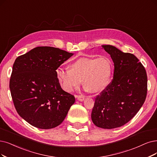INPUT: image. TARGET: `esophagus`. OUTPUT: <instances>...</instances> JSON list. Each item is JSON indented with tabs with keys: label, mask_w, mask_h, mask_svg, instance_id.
Segmentation results:
<instances>
[{
	"label": "esophagus",
	"mask_w": 157,
	"mask_h": 157,
	"mask_svg": "<svg viewBox=\"0 0 157 157\" xmlns=\"http://www.w3.org/2000/svg\"><path fill=\"white\" fill-rule=\"evenodd\" d=\"M75 97H76L78 98V100L80 101H82L85 100V96H83V95H78V96H75Z\"/></svg>",
	"instance_id": "1"
}]
</instances>
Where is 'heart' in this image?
Wrapping results in <instances>:
<instances>
[{"label": "heart", "instance_id": "obj_1", "mask_svg": "<svg viewBox=\"0 0 157 157\" xmlns=\"http://www.w3.org/2000/svg\"><path fill=\"white\" fill-rule=\"evenodd\" d=\"M112 71V63L107 57H82L72 62L70 70L57 68L56 74L61 88L67 92L78 89L82 80L86 91L99 92L108 86Z\"/></svg>", "mask_w": 157, "mask_h": 157}]
</instances>
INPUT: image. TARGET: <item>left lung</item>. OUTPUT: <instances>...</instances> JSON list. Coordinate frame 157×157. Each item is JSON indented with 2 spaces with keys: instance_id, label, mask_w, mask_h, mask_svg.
Wrapping results in <instances>:
<instances>
[{
  "instance_id": "left-lung-1",
  "label": "left lung",
  "mask_w": 157,
  "mask_h": 157,
  "mask_svg": "<svg viewBox=\"0 0 157 157\" xmlns=\"http://www.w3.org/2000/svg\"><path fill=\"white\" fill-rule=\"evenodd\" d=\"M114 63L113 79L95 98L92 122L103 129L125 125L140 109L146 100L147 77L138 58L112 45H102Z\"/></svg>"
}]
</instances>
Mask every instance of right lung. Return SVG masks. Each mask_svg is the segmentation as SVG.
<instances>
[{
  "label": "right lung",
  "mask_w": 157,
  "mask_h": 157,
  "mask_svg": "<svg viewBox=\"0 0 157 157\" xmlns=\"http://www.w3.org/2000/svg\"><path fill=\"white\" fill-rule=\"evenodd\" d=\"M72 55L57 48L38 46L15 59L11 95L17 112L30 125L48 129L65 118L75 98L61 89L56 71Z\"/></svg>",
  "instance_id": "obj_1"
}]
</instances>
